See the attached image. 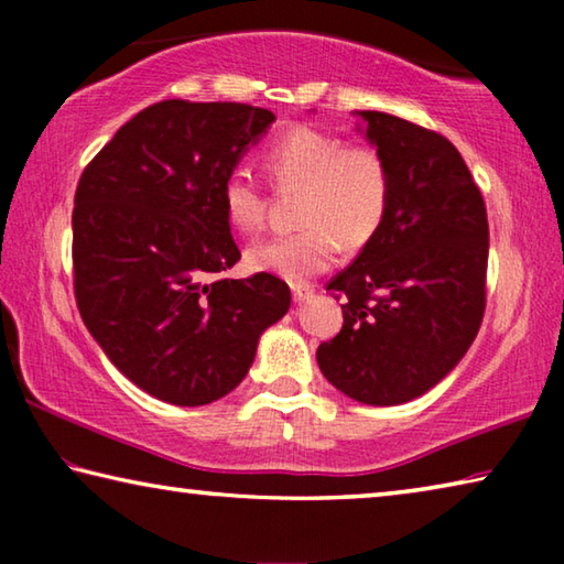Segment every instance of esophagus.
Segmentation results:
<instances>
[{
    "label": "esophagus",
    "mask_w": 564,
    "mask_h": 564,
    "mask_svg": "<svg viewBox=\"0 0 564 564\" xmlns=\"http://www.w3.org/2000/svg\"><path fill=\"white\" fill-rule=\"evenodd\" d=\"M291 291H293V301H305V299H311L313 295V289L311 285H305V283H293L291 285Z\"/></svg>",
    "instance_id": "1"
}]
</instances>
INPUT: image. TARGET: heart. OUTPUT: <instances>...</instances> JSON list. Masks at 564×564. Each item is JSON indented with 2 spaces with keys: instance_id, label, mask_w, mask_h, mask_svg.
Returning a JSON list of instances; mask_svg holds the SVG:
<instances>
[{
  "instance_id": "1",
  "label": "heart",
  "mask_w": 564,
  "mask_h": 564,
  "mask_svg": "<svg viewBox=\"0 0 564 564\" xmlns=\"http://www.w3.org/2000/svg\"><path fill=\"white\" fill-rule=\"evenodd\" d=\"M261 164L279 191H299L293 234L248 248L256 271L305 281L326 271L338 248L358 251L383 228L393 196V174L383 151L370 141H346L316 127H291L263 149ZM228 224L259 231L265 221V194L243 171L221 184Z\"/></svg>"
}]
</instances>
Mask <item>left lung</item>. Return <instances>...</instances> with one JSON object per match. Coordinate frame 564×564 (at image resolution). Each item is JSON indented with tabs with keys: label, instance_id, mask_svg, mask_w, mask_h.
<instances>
[{
	"label": "left lung",
	"instance_id": "left-lung-1",
	"mask_svg": "<svg viewBox=\"0 0 564 564\" xmlns=\"http://www.w3.org/2000/svg\"><path fill=\"white\" fill-rule=\"evenodd\" d=\"M393 196L383 228L326 289L343 328L316 350L321 373L366 405L423 395L457 366L485 316L490 228L480 188L443 133L360 111Z\"/></svg>",
	"mask_w": 564,
	"mask_h": 564
}]
</instances>
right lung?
Here are the masks:
<instances>
[{
  "mask_svg": "<svg viewBox=\"0 0 564 564\" xmlns=\"http://www.w3.org/2000/svg\"><path fill=\"white\" fill-rule=\"evenodd\" d=\"M275 117L236 101L166 99L113 133L79 178L74 295L84 326L133 386L206 405L241 383L289 283L221 279L241 259L221 184Z\"/></svg>",
  "mask_w": 564,
  "mask_h": 564,
  "instance_id": "right-lung-1",
  "label": "right lung"
}]
</instances>
